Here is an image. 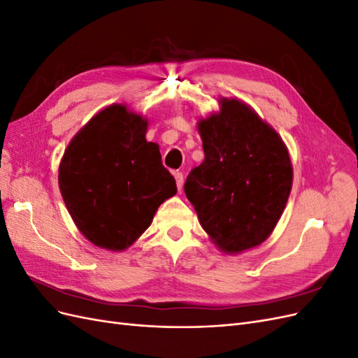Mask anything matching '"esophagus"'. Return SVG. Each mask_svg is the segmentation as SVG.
<instances>
[{
    "instance_id": "34e87169",
    "label": "esophagus",
    "mask_w": 358,
    "mask_h": 358,
    "mask_svg": "<svg viewBox=\"0 0 358 358\" xmlns=\"http://www.w3.org/2000/svg\"><path fill=\"white\" fill-rule=\"evenodd\" d=\"M175 179H176V185H178V189L180 191L182 187H183V175L180 171H175Z\"/></svg>"
}]
</instances>
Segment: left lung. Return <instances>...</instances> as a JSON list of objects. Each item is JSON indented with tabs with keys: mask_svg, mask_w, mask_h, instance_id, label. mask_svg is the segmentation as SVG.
<instances>
[{
	"mask_svg": "<svg viewBox=\"0 0 358 358\" xmlns=\"http://www.w3.org/2000/svg\"><path fill=\"white\" fill-rule=\"evenodd\" d=\"M220 112L197 129L204 159L185 182L203 230L224 254L262 245L280 220L292 187L288 149L272 125L239 99L218 100Z\"/></svg>",
	"mask_w": 358,
	"mask_h": 358,
	"instance_id": "left-lung-1",
	"label": "left lung"
}]
</instances>
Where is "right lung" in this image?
<instances>
[{
	"instance_id": "1",
	"label": "right lung",
	"mask_w": 358,
	"mask_h": 358,
	"mask_svg": "<svg viewBox=\"0 0 358 358\" xmlns=\"http://www.w3.org/2000/svg\"><path fill=\"white\" fill-rule=\"evenodd\" d=\"M148 119L110 104L86 122L64 150L58 183L79 231L95 246L125 251L152 224L159 204L178 192L148 142Z\"/></svg>"
}]
</instances>
